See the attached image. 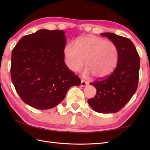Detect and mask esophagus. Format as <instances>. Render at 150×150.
<instances>
[{
    "mask_svg": "<svg viewBox=\"0 0 150 150\" xmlns=\"http://www.w3.org/2000/svg\"><path fill=\"white\" fill-rule=\"evenodd\" d=\"M87 82H86V81H84V80H81V86H82V87H84V86H86L87 85Z\"/></svg>",
    "mask_w": 150,
    "mask_h": 150,
    "instance_id": "34e87169",
    "label": "esophagus"
}]
</instances>
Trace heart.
<instances>
[{
    "label": "heart",
    "mask_w": 150,
    "mask_h": 150,
    "mask_svg": "<svg viewBox=\"0 0 150 150\" xmlns=\"http://www.w3.org/2000/svg\"><path fill=\"white\" fill-rule=\"evenodd\" d=\"M119 50L111 41L103 38L88 35L79 38L75 42L67 44L64 48L66 65L70 71H78L84 66V75L90 73L95 79H103L110 76L117 66Z\"/></svg>",
    "instance_id": "b5f03b06"
}]
</instances>
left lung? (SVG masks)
Wrapping results in <instances>:
<instances>
[{
  "mask_svg": "<svg viewBox=\"0 0 150 150\" xmlns=\"http://www.w3.org/2000/svg\"><path fill=\"white\" fill-rule=\"evenodd\" d=\"M117 45L119 56L117 66L108 77L90 83L97 89L88 103L101 113H113L120 111L128 103L137 89L140 57L135 46L128 38L112 33H103Z\"/></svg>",
  "mask_w": 150,
  "mask_h": 150,
  "instance_id": "1",
  "label": "left lung"
}]
</instances>
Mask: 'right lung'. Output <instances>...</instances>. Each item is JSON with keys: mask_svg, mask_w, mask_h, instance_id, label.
I'll return each instance as SVG.
<instances>
[{"mask_svg": "<svg viewBox=\"0 0 150 150\" xmlns=\"http://www.w3.org/2000/svg\"><path fill=\"white\" fill-rule=\"evenodd\" d=\"M64 31L40 30L20 39L12 51L11 77L21 99L39 110L55 107L81 79L67 68Z\"/></svg>", "mask_w": 150, "mask_h": 150, "instance_id": "right-lung-1", "label": "right lung"}]
</instances>
